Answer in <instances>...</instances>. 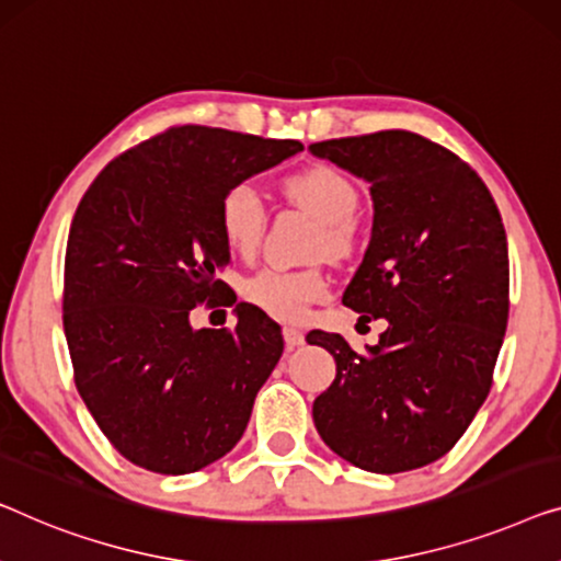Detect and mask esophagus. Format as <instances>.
I'll use <instances>...</instances> for the list:
<instances>
[{"label":"esophagus","mask_w":561,"mask_h":561,"mask_svg":"<svg viewBox=\"0 0 561 561\" xmlns=\"http://www.w3.org/2000/svg\"><path fill=\"white\" fill-rule=\"evenodd\" d=\"M283 341H286L288 352H294V348L304 344V334H300V331L294 327H283Z\"/></svg>","instance_id":"obj_1"}]
</instances>
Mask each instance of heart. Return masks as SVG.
<instances>
[{
	"label": "heart",
	"instance_id": "1",
	"mask_svg": "<svg viewBox=\"0 0 561 561\" xmlns=\"http://www.w3.org/2000/svg\"><path fill=\"white\" fill-rule=\"evenodd\" d=\"M286 194L290 202L321 220V230L316 232V255L344 261L354 253L359 242V225L354 217L359 207V190L344 172L329 164L300 169L286 180ZM265 220V202L255 184L238 182L227 186L217 207V222L225 245L234 255L250 257L255 253L263 240ZM329 290L331 278L321 267H263L242 283V298L278 321H300L308 308L329 296Z\"/></svg>",
	"mask_w": 561,
	"mask_h": 561
}]
</instances>
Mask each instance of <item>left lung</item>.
I'll return each instance as SVG.
<instances>
[{"mask_svg": "<svg viewBox=\"0 0 561 561\" xmlns=\"http://www.w3.org/2000/svg\"><path fill=\"white\" fill-rule=\"evenodd\" d=\"M308 149L371 184V240L341 300L362 321L387 319L367 356L339 334L306 336L336 359L313 402L316 430L362 470L422 468L460 440L491 392L508 321L501 213L466 161L420 134Z\"/></svg>", "mask_w": 561, "mask_h": 561, "instance_id": "left-lung-1", "label": "left lung"}]
</instances>
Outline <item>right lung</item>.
Returning a JSON list of instances; mask_svg holds the SVG:
<instances>
[{"label": "right lung", "instance_id": "right-lung-1", "mask_svg": "<svg viewBox=\"0 0 561 561\" xmlns=\"http://www.w3.org/2000/svg\"><path fill=\"white\" fill-rule=\"evenodd\" d=\"M304 151L213 126H172L105 164L65 250L62 327L72 377L108 443L134 466L182 476L245 433L283 354L280 327L236 304L234 330L188 327L194 305L234 302L217 207L227 186Z\"/></svg>", "mask_w": 561, "mask_h": 561}]
</instances>
